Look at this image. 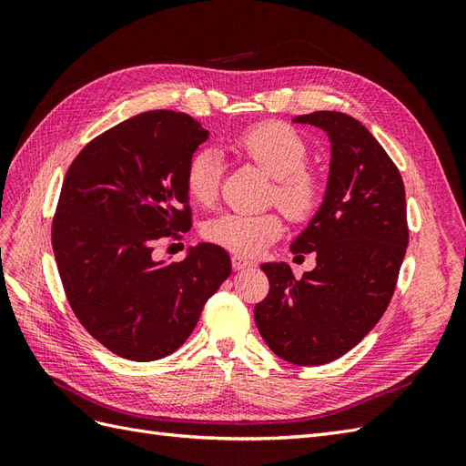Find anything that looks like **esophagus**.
Returning a JSON list of instances; mask_svg holds the SVG:
<instances>
[{
    "label": "esophagus",
    "instance_id": "obj_1",
    "mask_svg": "<svg viewBox=\"0 0 466 466\" xmlns=\"http://www.w3.org/2000/svg\"><path fill=\"white\" fill-rule=\"evenodd\" d=\"M231 264H233V270H245V268L252 266V262L248 258H243V257H238V255H233Z\"/></svg>",
    "mask_w": 466,
    "mask_h": 466
}]
</instances>
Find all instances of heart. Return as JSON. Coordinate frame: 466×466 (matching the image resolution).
<instances>
[{
    "label": "heart",
    "mask_w": 466,
    "mask_h": 466,
    "mask_svg": "<svg viewBox=\"0 0 466 466\" xmlns=\"http://www.w3.org/2000/svg\"><path fill=\"white\" fill-rule=\"evenodd\" d=\"M229 147L252 165L272 177L274 198L286 214L303 221L311 218L322 198L320 178L305 167L307 146L293 128L279 122L258 124L238 134ZM187 192L194 202L202 206L214 204L219 185V159L214 151H198L192 155L185 173ZM284 223L274 211L262 214H241L229 211L211 219L206 237L238 255H258L281 235Z\"/></svg>",
    "instance_id": "b5f03b06"
}]
</instances>
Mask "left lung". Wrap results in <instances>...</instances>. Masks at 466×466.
<instances>
[{"label":"left lung","instance_id":"8db88e82","mask_svg":"<svg viewBox=\"0 0 466 466\" xmlns=\"http://www.w3.org/2000/svg\"><path fill=\"white\" fill-rule=\"evenodd\" d=\"M293 122L330 139L322 204L291 243V252H315L317 266L295 279L286 262L262 264L270 291L255 320L281 360L322 365L361 342L387 311L408 247L406 198L397 165L361 122L334 110Z\"/></svg>","mask_w":466,"mask_h":466}]
</instances>
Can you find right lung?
<instances>
[{
	"label": "right lung",
	"mask_w": 466,
	"mask_h": 466,
	"mask_svg": "<svg viewBox=\"0 0 466 466\" xmlns=\"http://www.w3.org/2000/svg\"><path fill=\"white\" fill-rule=\"evenodd\" d=\"M209 137L200 122L149 110L106 130L69 165L52 248L76 317L112 354L155 361L192 334L206 301L231 274L221 247L153 258L163 237L190 228L187 165Z\"/></svg>",
	"instance_id": "1"
}]
</instances>
